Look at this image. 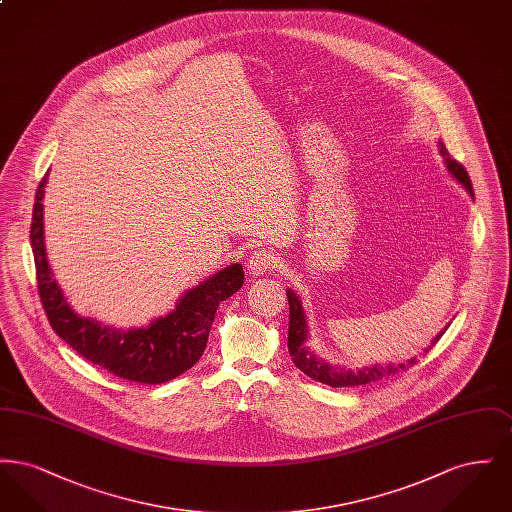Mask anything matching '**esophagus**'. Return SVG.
Listing matches in <instances>:
<instances>
[{"label":"esophagus","instance_id":"34e87169","mask_svg":"<svg viewBox=\"0 0 512 512\" xmlns=\"http://www.w3.org/2000/svg\"><path fill=\"white\" fill-rule=\"evenodd\" d=\"M274 267H276V259H274L268 251H265V249L253 251V253L249 255V259H247V270H249V274H253V276H261V274H265L270 268Z\"/></svg>","mask_w":512,"mask_h":512}]
</instances>
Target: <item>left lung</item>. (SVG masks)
Masks as SVG:
<instances>
[{
    "mask_svg": "<svg viewBox=\"0 0 512 512\" xmlns=\"http://www.w3.org/2000/svg\"><path fill=\"white\" fill-rule=\"evenodd\" d=\"M439 155L443 159V165H445V171L449 172L464 190L468 192L470 197H474L472 192V182L468 178V174L464 171L463 165H459L451 155L449 151L443 146V142H438ZM288 295V303H290V332H288V351H290V357H292L293 365L297 366L303 374H307L309 378H313L315 382L320 384H326V386H332V388H351V386H365L370 382H378L382 378H388L391 374L399 372V370H407L411 366L418 363L416 357H411L407 363H388V365H382V363H376L372 366H363V368H357V370H351L347 366H334L330 363H326L324 359H320L318 355H315V351L307 345L309 343V322H307V315H305V309H303V303L299 299V295L293 292V290H286ZM451 324V322H449ZM449 324L439 332L438 336L432 340V343L424 349V353H428L439 338L443 336V332L449 328Z\"/></svg>",
    "mask_w": 512,
    "mask_h": 512,
    "instance_id": "obj_1",
    "label": "left lung"
}]
</instances>
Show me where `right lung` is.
Segmentation results:
<instances>
[{
    "mask_svg": "<svg viewBox=\"0 0 512 512\" xmlns=\"http://www.w3.org/2000/svg\"><path fill=\"white\" fill-rule=\"evenodd\" d=\"M48 174L42 178L32 211L30 245L36 263L38 292L55 334L92 365L140 384H163L184 374L205 351L220 301L244 286V267L234 263L186 290L171 313L153 318L142 328L121 330L82 317L69 305L49 265L44 234V195Z\"/></svg>",
    "mask_w": 512,
    "mask_h": 512,
    "instance_id": "obj_1",
    "label": "right lung"
}]
</instances>
